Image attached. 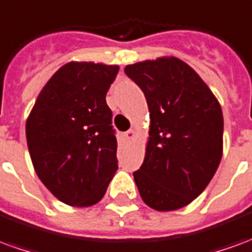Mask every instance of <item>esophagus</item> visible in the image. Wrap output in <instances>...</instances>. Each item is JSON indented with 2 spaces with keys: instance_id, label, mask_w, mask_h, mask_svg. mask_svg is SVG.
Masks as SVG:
<instances>
[{
  "instance_id": "34e87169",
  "label": "esophagus",
  "mask_w": 252,
  "mask_h": 252,
  "mask_svg": "<svg viewBox=\"0 0 252 252\" xmlns=\"http://www.w3.org/2000/svg\"><path fill=\"white\" fill-rule=\"evenodd\" d=\"M124 136H126V140H131L132 137L135 136V131H133V129H129V131H126V133H124Z\"/></svg>"
}]
</instances>
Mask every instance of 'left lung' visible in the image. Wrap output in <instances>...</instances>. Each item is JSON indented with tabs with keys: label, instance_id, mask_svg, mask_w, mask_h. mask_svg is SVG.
Returning a JSON list of instances; mask_svg holds the SVG:
<instances>
[{
	"label": "left lung",
	"instance_id": "left-lung-1",
	"mask_svg": "<svg viewBox=\"0 0 252 252\" xmlns=\"http://www.w3.org/2000/svg\"><path fill=\"white\" fill-rule=\"evenodd\" d=\"M124 71L147 99L150 139L133 173L143 201L175 211L204 191L222 155L220 104L198 74L177 58L129 64Z\"/></svg>",
	"mask_w": 252,
	"mask_h": 252
}]
</instances>
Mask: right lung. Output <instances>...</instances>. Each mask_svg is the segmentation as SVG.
<instances>
[{"label":"right lung","mask_w":252,"mask_h":252,"mask_svg":"<svg viewBox=\"0 0 252 252\" xmlns=\"http://www.w3.org/2000/svg\"><path fill=\"white\" fill-rule=\"evenodd\" d=\"M117 72L119 66L67 63L46 83L27 120L36 174L67 205L97 204L119 167L105 99Z\"/></svg>","instance_id":"add662e5"}]
</instances>
